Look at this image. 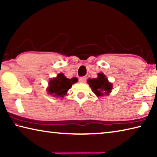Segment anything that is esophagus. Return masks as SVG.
Masks as SVG:
<instances>
[{"label": "esophagus", "instance_id": "obj_1", "mask_svg": "<svg viewBox=\"0 0 157 157\" xmlns=\"http://www.w3.org/2000/svg\"><path fill=\"white\" fill-rule=\"evenodd\" d=\"M79 82H81V83H85L86 81V78H85V77H82V78H79Z\"/></svg>", "mask_w": 157, "mask_h": 157}]
</instances>
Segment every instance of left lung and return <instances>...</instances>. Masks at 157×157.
Wrapping results in <instances>:
<instances>
[{
	"instance_id": "8db88e82",
	"label": "left lung",
	"mask_w": 157,
	"mask_h": 157,
	"mask_svg": "<svg viewBox=\"0 0 157 157\" xmlns=\"http://www.w3.org/2000/svg\"><path fill=\"white\" fill-rule=\"evenodd\" d=\"M88 83L92 91L97 96L108 95L112 89V84L109 82L108 79L103 73H98V78L88 79Z\"/></svg>"
}]
</instances>
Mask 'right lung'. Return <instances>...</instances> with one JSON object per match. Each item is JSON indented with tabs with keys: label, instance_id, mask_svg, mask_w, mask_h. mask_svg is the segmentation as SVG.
I'll list each match as a JSON object with an SVG mask.
<instances>
[{
	"label": "right lung",
	"instance_id": "add662e5",
	"mask_svg": "<svg viewBox=\"0 0 157 157\" xmlns=\"http://www.w3.org/2000/svg\"><path fill=\"white\" fill-rule=\"evenodd\" d=\"M78 82L77 78L71 79L66 78L63 73H59L57 78L51 79L49 82V87L48 91L50 94H54L55 96L63 97L72 87V85Z\"/></svg>",
	"mask_w": 157,
	"mask_h": 157
}]
</instances>
